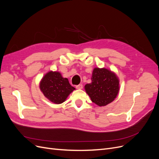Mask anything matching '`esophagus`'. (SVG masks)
Here are the masks:
<instances>
[{
	"label": "esophagus",
	"instance_id": "1",
	"mask_svg": "<svg viewBox=\"0 0 159 159\" xmlns=\"http://www.w3.org/2000/svg\"><path fill=\"white\" fill-rule=\"evenodd\" d=\"M82 88H83V86H82V84H79V85H77V86H76V88L77 89H82Z\"/></svg>",
	"mask_w": 159,
	"mask_h": 159
}]
</instances>
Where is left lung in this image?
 <instances>
[{
  "instance_id": "1",
  "label": "left lung",
  "mask_w": 159,
  "mask_h": 159,
  "mask_svg": "<svg viewBox=\"0 0 159 159\" xmlns=\"http://www.w3.org/2000/svg\"><path fill=\"white\" fill-rule=\"evenodd\" d=\"M86 93L92 102L99 107L112 102L120 91V80L116 74L107 68L95 67L92 82L84 86Z\"/></svg>"
}]
</instances>
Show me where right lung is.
I'll return each mask as SVG.
<instances>
[{"label":"right lung","mask_w":159,"mask_h":159,"mask_svg":"<svg viewBox=\"0 0 159 159\" xmlns=\"http://www.w3.org/2000/svg\"><path fill=\"white\" fill-rule=\"evenodd\" d=\"M39 89L47 99L54 104L64 102L75 88L58 71L47 73L39 82Z\"/></svg>","instance_id":"1"}]
</instances>
